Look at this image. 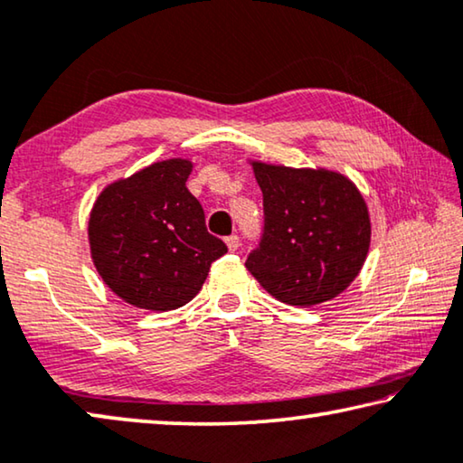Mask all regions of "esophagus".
Listing matches in <instances>:
<instances>
[{
  "mask_svg": "<svg viewBox=\"0 0 463 463\" xmlns=\"http://www.w3.org/2000/svg\"><path fill=\"white\" fill-rule=\"evenodd\" d=\"M224 243H226V247H229V251L239 250V237H237V234H231V237H226Z\"/></svg>",
  "mask_w": 463,
  "mask_h": 463,
  "instance_id": "34e87169",
  "label": "esophagus"
}]
</instances>
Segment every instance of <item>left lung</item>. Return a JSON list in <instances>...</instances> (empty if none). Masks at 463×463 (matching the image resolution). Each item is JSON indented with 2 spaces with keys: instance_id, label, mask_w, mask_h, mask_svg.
I'll use <instances>...</instances> for the list:
<instances>
[{
  "instance_id": "obj_1",
  "label": "left lung",
  "mask_w": 463,
  "mask_h": 463,
  "mask_svg": "<svg viewBox=\"0 0 463 463\" xmlns=\"http://www.w3.org/2000/svg\"><path fill=\"white\" fill-rule=\"evenodd\" d=\"M264 195L266 226L245 268L288 306L330 301L357 279L372 222L357 184L328 168H291L247 157Z\"/></svg>"
}]
</instances>
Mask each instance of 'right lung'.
Returning a JSON list of instances; mask_svg holds the SVG:
<instances>
[{
	"label": "right lung",
	"mask_w": 463,
	"mask_h": 463,
	"mask_svg": "<svg viewBox=\"0 0 463 463\" xmlns=\"http://www.w3.org/2000/svg\"><path fill=\"white\" fill-rule=\"evenodd\" d=\"M193 162L168 157L108 183L89 213L87 237L101 280L128 306L168 312L189 303L226 253L187 189Z\"/></svg>",
	"instance_id": "obj_1"
}]
</instances>
